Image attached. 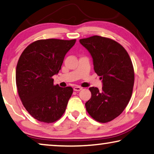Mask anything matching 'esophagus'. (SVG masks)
Instances as JSON below:
<instances>
[{
	"mask_svg": "<svg viewBox=\"0 0 154 154\" xmlns=\"http://www.w3.org/2000/svg\"><path fill=\"white\" fill-rule=\"evenodd\" d=\"M73 90L75 91H80L81 90H82V88L80 86H75L74 88H73Z\"/></svg>",
	"mask_w": 154,
	"mask_h": 154,
	"instance_id": "34e87169",
	"label": "esophagus"
}]
</instances>
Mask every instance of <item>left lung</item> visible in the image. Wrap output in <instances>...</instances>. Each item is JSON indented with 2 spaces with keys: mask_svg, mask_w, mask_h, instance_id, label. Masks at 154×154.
I'll use <instances>...</instances> for the list:
<instances>
[{
  "mask_svg": "<svg viewBox=\"0 0 154 154\" xmlns=\"http://www.w3.org/2000/svg\"><path fill=\"white\" fill-rule=\"evenodd\" d=\"M79 43L93 58L94 70L102 79V90L91 87V97L85 106L89 115L102 123L122 113L132 95L134 70L129 55L116 41L100 36L82 38Z\"/></svg>",
  "mask_w": 154,
  "mask_h": 154,
  "instance_id": "left-lung-1",
  "label": "left lung"
}]
</instances>
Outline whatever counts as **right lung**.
<instances>
[{
    "mask_svg": "<svg viewBox=\"0 0 154 154\" xmlns=\"http://www.w3.org/2000/svg\"><path fill=\"white\" fill-rule=\"evenodd\" d=\"M76 40L50 38L34 41L22 52L16 70L20 100L27 112L42 122L59 120L72 95V87L54 85L66 53Z\"/></svg>",
    "mask_w": 154,
    "mask_h": 154,
    "instance_id": "obj_1",
    "label": "right lung"
}]
</instances>
